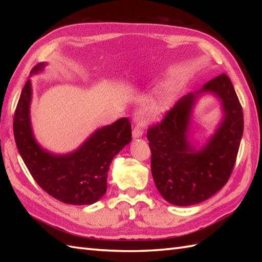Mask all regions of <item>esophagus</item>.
Here are the masks:
<instances>
[{"instance_id": "1", "label": "esophagus", "mask_w": 262, "mask_h": 262, "mask_svg": "<svg viewBox=\"0 0 262 262\" xmlns=\"http://www.w3.org/2000/svg\"><path fill=\"white\" fill-rule=\"evenodd\" d=\"M143 135V129L140 125H137L134 127V129H133V137L134 138H138Z\"/></svg>"}]
</instances>
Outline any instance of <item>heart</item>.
Wrapping results in <instances>:
<instances>
[{
	"mask_svg": "<svg viewBox=\"0 0 262 262\" xmlns=\"http://www.w3.org/2000/svg\"><path fill=\"white\" fill-rule=\"evenodd\" d=\"M154 115V113H153V111H149V113H148V115H147V118H151V117Z\"/></svg>",
	"mask_w": 262,
	"mask_h": 262,
	"instance_id": "b5f03b06",
	"label": "heart"
}]
</instances>
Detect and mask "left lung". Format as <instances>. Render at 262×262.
Returning <instances> with one entry per match:
<instances>
[{"instance_id": "left-lung-1", "label": "left lung", "mask_w": 262, "mask_h": 262, "mask_svg": "<svg viewBox=\"0 0 262 262\" xmlns=\"http://www.w3.org/2000/svg\"><path fill=\"white\" fill-rule=\"evenodd\" d=\"M205 92L221 100L225 118L208 144L197 150L188 140V128L193 104ZM242 134V107L226 74L182 97L162 121L148 128L146 135L152 176L162 197L172 205L190 206L220 191L234 168Z\"/></svg>"}]
</instances>
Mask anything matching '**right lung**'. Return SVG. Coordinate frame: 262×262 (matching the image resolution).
I'll return each mask as SVG.
<instances>
[{
    "label": "right lung",
    "instance_id": "obj_1",
    "mask_svg": "<svg viewBox=\"0 0 262 262\" xmlns=\"http://www.w3.org/2000/svg\"><path fill=\"white\" fill-rule=\"evenodd\" d=\"M46 63L36 65L31 75ZM31 82L22 89L13 119L16 147L30 174L43 191L70 205H91L107 191L111 161L132 141V126L124 117L99 128L70 154L55 155L43 149L33 137L30 122Z\"/></svg>",
    "mask_w": 262,
    "mask_h": 262
}]
</instances>
